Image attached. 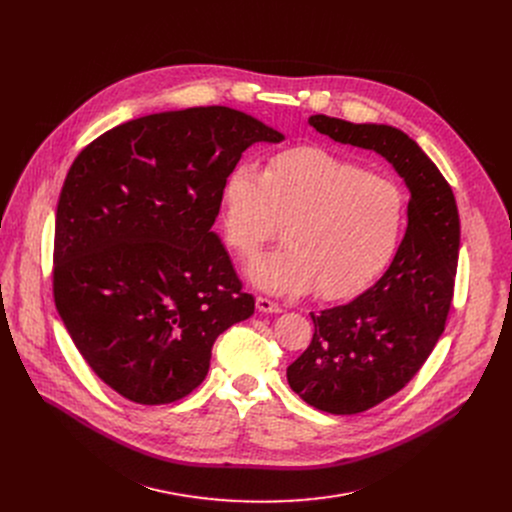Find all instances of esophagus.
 <instances>
[{
	"mask_svg": "<svg viewBox=\"0 0 512 512\" xmlns=\"http://www.w3.org/2000/svg\"><path fill=\"white\" fill-rule=\"evenodd\" d=\"M257 310L263 312V314H279L281 312V306L267 300V298H257Z\"/></svg>",
	"mask_w": 512,
	"mask_h": 512,
	"instance_id": "obj_1",
	"label": "esophagus"
}]
</instances>
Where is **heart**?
<instances>
[{
  "instance_id": "obj_1",
  "label": "heart",
  "mask_w": 512,
  "mask_h": 512,
  "mask_svg": "<svg viewBox=\"0 0 512 512\" xmlns=\"http://www.w3.org/2000/svg\"><path fill=\"white\" fill-rule=\"evenodd\" d=\"M229 247L253 257L285 225V247L255 259L249 281L273 296L344 300L375 281L393 259L407 223V198L389 178L314 145L249 162L223 182Z\"/></svg>"
}]
</instances>
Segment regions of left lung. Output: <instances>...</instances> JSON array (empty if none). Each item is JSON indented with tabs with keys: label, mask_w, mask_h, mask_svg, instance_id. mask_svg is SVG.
Listing matches in <instances>:
<instances>
[{
	"label": "left lung",
	"mask_w": 512,
	"mask_h": 512,
	"mask_svg": "<svg viewBox=\"0 0 512 512\" xmlns=\"http://www.w3.org/2000/svg\"><path fill=\"white\" fill-rule=\"evenodd\" d=\"M308 123L385 158L411 194L407 231L389 269L356 300L310 314L312 342L287 367L289 387L308 405L354 415L401 391L440 340L454 296L460 216L442 172L401 129L328 115Z\"/></svg>",
	"instance_id": "8db88e82"
}]
</instances>
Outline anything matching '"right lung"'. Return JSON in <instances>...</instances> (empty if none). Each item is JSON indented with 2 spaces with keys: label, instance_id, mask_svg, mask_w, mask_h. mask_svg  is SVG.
<instances>
[{
  "label": "right lung",
  "instance_id": "1",
  "mask_svg": "<svg viewBox=\"0 0 512 512\" xmlns=\"http://www.w3.org/2000/svg\"><path fill=\"white\" fill-rule=\"evenodd\" d=\"M285 135L231 107L121 123L72 162L56 208L54 302L113 391L172 403L206 377L218 334L255 312L212 231L223 182Z\"/></svg>",
  "mask_w": 512,
  "mask_h": 512
}]
</instances>
